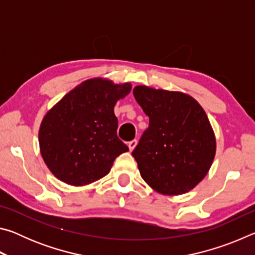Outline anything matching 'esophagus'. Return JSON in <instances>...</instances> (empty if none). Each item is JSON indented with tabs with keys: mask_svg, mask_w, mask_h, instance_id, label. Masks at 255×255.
<instances>
[{
	"mask_svg": "<svg viewBox=\"0 0 255 255\" xmlns=\"http://www.w3.org/2000/svg\"><path fill=\"white\" fill-rule=\"evenodd\" d=\"M136 145H137V140H136V139L129 141V143H128V147H129V149H130V152H132V150L135 149Z\"/></svg>",
	"mask_w": 255,
	"mask_h": 255,
	"instance_id": "esophagus-1",
	"label": "esophagus"
}]
</instances>
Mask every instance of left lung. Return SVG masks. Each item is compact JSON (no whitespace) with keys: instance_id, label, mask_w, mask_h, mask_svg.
I'll return each mask as SVG.
<instances>
[{"instance_id":"8db88e82","label":"left lung","mask_w":255,"mask_h":255,"mask_svg":"<svg viewBox=\"0 0 255 255\" xmlns=\"http://www.w3.org/2000/svg\"><path fill=\"white\" fill-rule=\"evenodd\" d=\"M132 93L149 118L132 152L141 178L161 195L192 190L208 173L216 154L215 132L205 110L183 92L137 85Z\"/></svg>"}]
</instances>
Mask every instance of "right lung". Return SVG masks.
Masks as SVG:
<instances>
[{
  "label": "right lung",
  "instance_id": "obj_1",
  "mask_svg": "<svg viewBox=\"0 0 255 255\" xmlns=\"http://www.w3.org/2000/svg\"><path fill=\"white\" fill-rule=\"evenodd\" d=\"M130 83L86 80L65 94L45 115L39 128L42 159L56 178L82 187L111 170L116 157L129 148L117 136L114 108L128 96Z\"/></svg>",
  "mask_w": 255,
  "mask_h": 255
}]
</instances>
